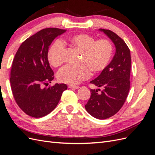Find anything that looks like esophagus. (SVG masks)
I'll return each instance as SVG.
<instances>
[{"instance_id": "esophagus-1", "label": "esophagus", "mask_w": 155, "mask_h": 155, "mask_svg": "<svg viewBox=\"0 0 155 155\" xmlns=\"http://www.w3.org/2000/svg\"><path fill=\"white\" fill-rule=\"evenodd\" d=\"M68 87L69 88H76V89H78L79 88V86H75V85H68Z\"/></svg>"}]
</instances>
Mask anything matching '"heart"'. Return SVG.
I'll list each match as a JSON object with an SVG mask.
<instances>
[{
  "label": "heart",
  "mask_w": 155,
  "mask_h": 155,
  "mask_svg": "<svg viewBox=\"0 0 155 155\" xmlns=\"http://www.w3.org/2000/svg\"><path fill=\"white\" fill-rule=\"evenodd\" d=\"M64 43L72 45L81 51L79 65L68 64L61 69L58 74V80L64 83L76 85L91 76L94 72L104 70L109 64L113 54V46L105 39L95 41L88 34H79L70 37ZM64 44L61 40L55 41L48 51L50 64L58 67L64 62Z\"/></svg>",
  "instance_id": "1"
}]
</instances>
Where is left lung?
<instances>
[{
  "mask_svg": "<svg viewBox=\"0 0 155 155\" xmlns=\"http://www.w3.org/2000/svg\"><path fill=\"white\" fill-rule=\"evenodd\" d=\"M104 32L116 47V53L108 66L95 79L91 81L100 89H91V97L85 105L87 111L100 120L109 118L118 112L128 96L130 88L131 58L130 50L125 41L114 32L100 29Z\"/></svg>",
  "mask_w": 155,
  "mask_h": 155,
  "instance_id": "obj_1",
  "label": "left lung"
}]
</instances>
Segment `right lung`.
Segmentation results:
<instances>
[{"instance_id": "right-lung-1", "label": "right lung", "mask_w": 155, "mask_h": 155, "mask_svg": "<svg viewBox=\"0 0 155 155\" xmlns=\"http://www.w3.org/2000/svg\"><path fill=\"white\" fill-rule=\"evenodd\" d=\"M65 31L48 28L37 32L23 42L13 60L10 78L13 95L18 106L30 116L41 118L50 113L67 89L64 83L44 87L54 78L48 60L49 46Z\"/></svg>"}]
</instances>
